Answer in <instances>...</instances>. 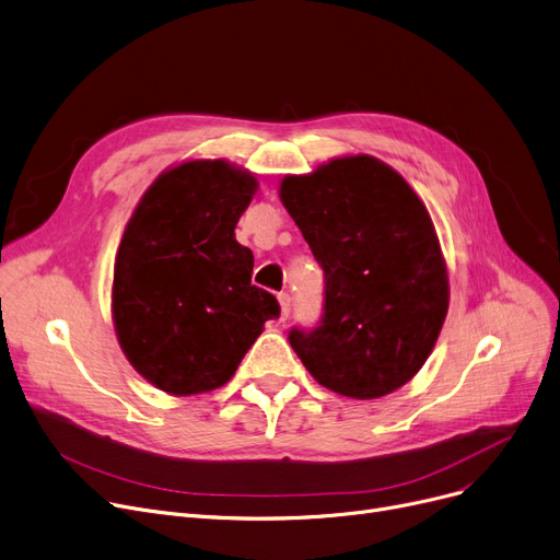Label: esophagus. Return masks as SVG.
<instances>
[{"mask_svg": "<svg viewBox=\"0 0 560 560\" xmlns=\"http://www.w3.org/2000/svg\"><path fill=\"white\" fill-rule=\"evenodd\" d=\"M278 303H280V320H287L289 312H291V299L289 293H278Z\"/></svg>", "mask_w": 560, "mask_h": 560, "instance_id": "obj_1", "label": "esophagus"}]
</instances>
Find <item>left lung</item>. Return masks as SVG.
Instances as JSON below:
<instances>
[{
	"label": "left lung",
	"mask_w": 560,
	"mask_h": 560,
	"mask_svg": "<svg viewBox=\"0 0 560 560\" xmlns=\"http://www.w3.org/2000/svg\"><path fill=\"white\" fill-rule=\"evenodd\" d=\"M278 194L325 271L323 323L291 330V348L339 396L398 390L432 354L450 307L445 257L420 196L366 153L287 174Z\"/></svg>",
	"instance_id": "obj_1"
}]
</instances>
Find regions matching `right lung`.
Returning <instances> with one entry per match:
<instances>
[{
    "label": "right lung",
    "instance_id": "1",
    "mask_svg": "<svg viewBox=\"0 0 560 560\" xmlns=\"http://www.w3.org/2000/svg\"><path fill=\"white\" fill-rule=\"evenodd\" d=\"M257 176L225 158L164 170L130 214L115 255L110 312L128 364L170 396L223 386L278 301L250 284L235 240Z\"/></svg>",
    "mask_w": 560,
    "mask_h": 560
}]
</instances>
